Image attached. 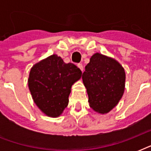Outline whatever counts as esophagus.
<instances>
[{"label": "esophagus", "instance_id": "esophagus-1", "mask_svg": "<svg viewBox=\"0 0 151 151\" xmlns=\"http://www.w3.org/2000/svg\"><path fill=\"white\" fill-rule=\"evenodd\" d=\"M78 66L80 68V70L81 71H83V65L81 63H78Z\"/></svg>", "mask_w": 151, "mask_h": 151}]
</instances>
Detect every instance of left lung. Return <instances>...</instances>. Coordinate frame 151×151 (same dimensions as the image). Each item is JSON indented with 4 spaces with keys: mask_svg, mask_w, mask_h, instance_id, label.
<instances>
[{
    "mask_svg": "<svg viewBox=\"0 0 151 151\" xmlns=\"http://www.w3.org/2000/svg\"><path fill=\"white\" fill-rule=\"evenodd\" d=\"M82 80L87 88L90 106L101 114L112 110L124 93V68L115 59L99 53L91 57Z\"/></svg>",
    "mask_w": 151,
    "mask_h": 151,
    "instance_id": "obj_1",
    "label": "left lung"
}]
</instances>
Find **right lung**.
Wrapping results in <instances>:
<instances>
[{
	"label": "right lung",
	"instance_id": "add662e5",
	"mask_svg": "<svg viewBox=\"0 0 151 151\" xmlns=\"http://www.w3.org/2000/svg\"><path fill=\"white\" fill-rule=\"evenodd\" d=\"M73 63L52 55L31 68L28 85L34 103L49 117H58L67 106L71 86L81 77Z\"/></svg>",
	"mask_w": 151,
	"mask_h": 151
}]
</instances>
